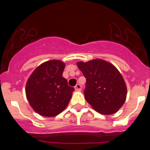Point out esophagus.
Segmentation results:
<instances>
[{
  "label": "esophagus",
  "mask_w": 150,
  "mask_h": 150,
  "mask_svg": "<svg viewBox=\"0 0 150 150\" xmlns=\"http://www.w3.org/2000/svg\"><path fill=\"white\" fill-rule=\"evenodd\" d=\"M81 89H82V87H81V85L80 84H77L75 86V89L77 91H80Z\"/></svg>",
  "instance_id": "1"
}]
</instances>
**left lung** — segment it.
<instances>
[{
  "mask_svg": "<svg viewBox=\"0 0 150 150\" xmlns=\"http://www.w3.org/2000/svg\"><path fill=\"white\" fill-rule=\"evenodd\" d=\"M86 78V101L98 113L111 115L124 104L127 87L123 77L113 64L100 58L77 62Z\"/></svg>",
  "mask_w": 150,
  "mask_h": 150,
  "instance_id": "left-lung-1",
  "label": "left lung"
}]
</instances>
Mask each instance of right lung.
Returning a JSON list of instances; mask_svg holds the SVG:
<instances>
[{"instance_id": "add662e5", "label": "right lung", "mask_w": 150, "mask_h": 150, "mask_svg": "<svg viewBox=\"0 0 150 150\" xmlns=\"http://www.w3.org/2000/svg\"><path fill=\"white\" fill-rule=\"evenodd\" d=\"M65 66L59 60L44 62L27 80L26 97L34 111L41 116H57L69 104L75 89L63 77Z\"/></svg>"}]
</instances>
